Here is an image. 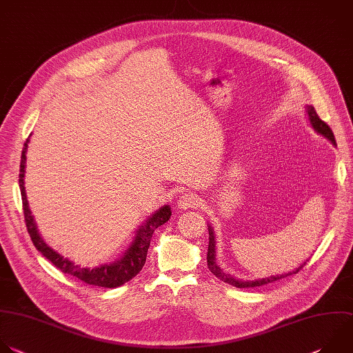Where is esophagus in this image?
<instances>
[{
	"instance_id": "obj_1",
	"label": "esophagus",
	"mask_w": 353,
	"mask_h": 353,
	"mask_svg": "<svg viewBox=\"0 0 353 353\" xmlns=\"http://www.w3.org/2000/svg\"><path fill=\"white\" fill-rule=\"evenodd\" d=\"M177 205L180 209H188V208H196L199 205V198L195 194L184 192L180 195Z\"/></svg>"
}]
</instances>
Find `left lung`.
I'll return each mask as SVG.
<instances>
[{"mask_svg":"<svg viewBox=\"0 0 353 353\" xmlns=\"http://www.w3.org/2000/svg\"><path fill=\"white\" fill-rule=\"evenodd\" d=\"M306 113H307V119H309L312 128H313L319 134H321L323 137H325L327 140H330L334 145H336V144H335V139H334L332 130L330 129V126H328L325 122H323V121L320 119L319 114L316 113V110H314V108H313L312 105H306ZM208 231H209V245H208V256H206L208 268H209V270H210V273H212L213 276H216L217 279H220L221 281H224V283H227V284H230V285H232V287H237V288H254V287H261V285H265V284H269V283H274V281H277V280H280V279H284V277H287V276H291V274L298 273V272L305 266V263H306V262H305L303 265H301V266H299L296 270H294V272L284 273V274H280V276H279V274H277V276H270V277L261 279V280H255V281L239 280V279H236V277H232V276L224 273V272L217 266V263H216L214 232H213V230H212L210 225H208Z\"/></svg>","mask_w":353,"mask_h":353,"instance_id":"left-lung-1","label":"left lung"}]
</instances>
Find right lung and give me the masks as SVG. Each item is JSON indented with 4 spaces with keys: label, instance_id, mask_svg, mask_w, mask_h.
Wrapping results in <instances>:
<instances>
[{
    "label": "right lung",
    "instance_id": "add662e5",
    "mask_svg": "<svg viewBox=\"0 0 353 353\" xmlns=\"http://www.w3.org/2000/svg\"><path fill=\"white\" fill-rule=\"evenodd\" d=\"M28 143H29V139L26 140L23 151H22L21 169H19V187H21L22 206H23L26 227L30 234L33 245L37 248V251L41 252L62 273L70 274L90 285H97V287H103V288H116V287H121L125 283L130 281L133 277H136L141 272L143 266L145 265L147 252H148V248L151 244L154 231L159 225L165 224L172 216L170 206H168V205L162 206L152 216H150V219L145 223H143V225H140V228L136 232V237H134L133 243L130 244V247L126 250L125 255L119 261H116L110 265H101L94 269L80 268V266L74 265L73 262H70L69 259L59 255L52 248H50L39 234L37 225H36L32 212L29 209V202H28L26 191H25V172H26L25 168H26Z\"/></svg>",
    "mask_w": 353,
    "mask_h": 353
}]
</instances>
